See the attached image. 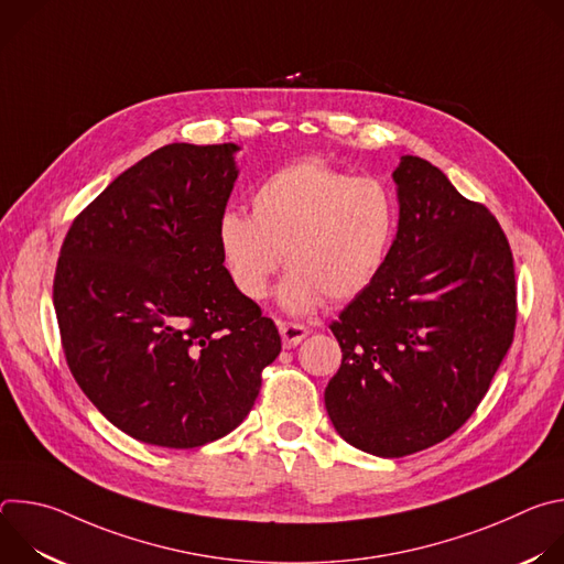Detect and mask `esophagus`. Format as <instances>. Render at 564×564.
<instances>
[{
	"label": "esophagus",
	"instance_id": "esophagus-1",
	"mask_svg": "<svg viewBox=\"0 0 564 564\" xmlns=\"http://www.w3.org/2000/svg\"><path fill=\"white\" fill-rule=\"evenodd\" d=\"M279 333L285 348H294L310 335V330L303 324H292V321H283V324H279Z\"/></svg>",
	"mask_w": 564,
	"mask_h": 564
}]
</instances>
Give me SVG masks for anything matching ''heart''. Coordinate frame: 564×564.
Segmentation results:
<instances>
[{"mask_svg": "<svg viewBox=\"0 0 564 564\" xmlns=\"http://www.w3.org/2000/svg\"><path fill=\"white\" fill-rule=\"evenodd\" d=\"M392 192L372 176H350L318 158L270 174L250 198V216L225 212L216 238L223 265L250 301L268 296L281 263L290 268L279 301L307 312L364 294L383 272L397 236Z\"/></svg>", "mask_w": 564, "mask_h": 564, "instance_id": "1", "label": "heart"}]
</instances>
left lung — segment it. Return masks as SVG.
<instances>
[{"label":"left lung","mask_w":564,"mask_h":564,"mask_svg":"<svg viewBox=\"0 0 564 564\" xmlns=\"http://www.w3.org/2000/svg\"><path fill=\"white\" fill-rule=\"evenodd\" d=\"M392 178V252L330 324L344 359L326 388L337 433L377 457L424 451L464 426L513 344L518 316L498 218L424 158L401 155Z\"/></svg>","instance_id":"8db88e82"}]
</instances>
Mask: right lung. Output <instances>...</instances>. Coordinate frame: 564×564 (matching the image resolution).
I'll list each match as a JSON object with an SVG mask.
<instances>
[{"mask_svg": "<svg viewBox=\"0 0 564 564\" xmlns=\"http://www.w3.org/2000/svg\"><path fill=\"white\" fill-rule=\"evenodd\" d=\"M236 144L174 142L70 223L53 305L77 386L122 433L196 448L248 417L281 352L274 321L231 283L216 227Z\"/></svg>", "mask_w": 564, "mask_h": 564, "instance_id": "right-lung-1", "label": "right lung"}]
</instances>
